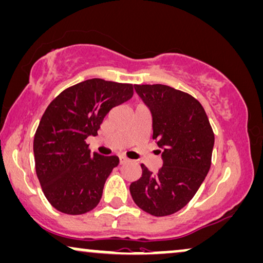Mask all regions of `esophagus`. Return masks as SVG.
I'll return each mask as SVG.
<instances>
[{
	"label": "esophagus",
	"instance_id": "34e87169",
	"mask_svg": "<svg viewBox=\"0 0 263 263\" xmlns=\"http://www.w3.org/2000/svg\"><path fill=\"white\" fill-rule=\"evenodd\" d=\"M125 162H127V158L124 157V156H119V163L123 164Z\"/></svg>",
	"mask_w": 263,
	"mask_h": 263
}]
</instances>
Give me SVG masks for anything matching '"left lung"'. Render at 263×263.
<instances>
[{
	"instance_id": "left-lung-1",
	"label": "left lung",
	"mask_w": 263,
	"mask_h": 263,
	"mask_svg": "<svg viewBox=\"0 0 263 263\" xmlns=\"http://www.w3.org/2000/svg\"><path fill=\"white\" fill-rule=\"evenodd\" d=\"M153 117V139L163 164L157 173L144 164L142 176L130 184L136 205L156 217L186 206L209 173L214 135L200 102L164 84L135 86Z\"/></svg>"
}]
</instances>
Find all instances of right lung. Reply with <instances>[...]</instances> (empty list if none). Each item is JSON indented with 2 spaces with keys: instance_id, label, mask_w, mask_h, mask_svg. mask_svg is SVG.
I'll use <instances>...</instances> for the list:
<instances>
[{
  "instance_id": "1",
  "label": "right lung",
  "mask_w": 263,
  "mask_h": 263,
  "mask_svg": "<svg viewBox=\"0 0 263 263\" xmlns=\"http://www.w3.org/2000/svg\"><path fill=\"white\" fill-rule=\"evenodd\" d=\"M133 95V86L91 79L63 90L47 106L33 142L35 172L51 205L66 214L98 206L117 156L90 154L86 139L103 118Z\"/></svg>"
}]
</instances>
